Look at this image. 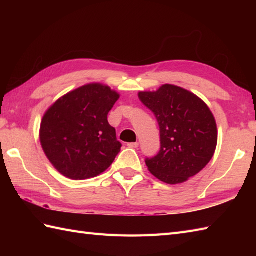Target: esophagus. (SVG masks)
<instances>
[{
  "instance_id": "1",
  "label": "esophagus",
  "mask_w": 256,
  "mask_h": 256,
  "mask_svg": "<svg viewBox=\"0 0 256 256\" xmlns=\"http://www.w3.org/2000/svg\"><path fill=\"white\" fill-rule=\"evenodd\" d=\"M128 146L130 148H138V143L135 142V143H128Z\"/></svg>"
}]
</instances>
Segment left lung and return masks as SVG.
<instances>
[{"label":"left lung","instance_id":"1","mask_svg":"<svg viewBox=\"0 0 256 256\" xmlns=\"http://www.w3.org/2000/svg\"><path fill=\"white\" fill-rule=\"evenodd\" d=\"M138 98L160 125V150L145 160L148 170L170 184L197 175L211 160L218 142L216 123L208 106L190 91L172 84L140 92Z\"/></svg>","mask_w":256,"mask_h":256}]
</instances>
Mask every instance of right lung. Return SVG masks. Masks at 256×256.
<instances>
[{
	"label": "right lung",
	"mask_w": 256,
	"mask_h": 256,
	"mask_svg": "<svg viewBox=\"0 0 256 256\" xmlns=\"http://www.w3.org/2000/svg\"><path fill=\"white\" fill-rule=\"evenodd\" d=\"M118 98L110 86L90 84L64 94L48 108L40 124V144L64 176L84 180L111 166L122 144L108 114Z\"/></svg>",
	"instance_id": "add662e5"
}]
</instances>
